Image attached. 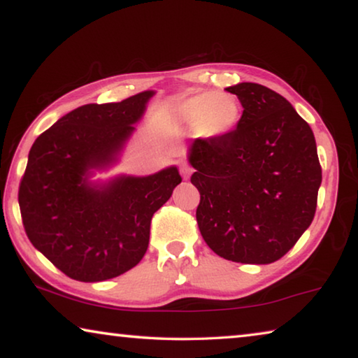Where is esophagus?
I'll list each match as a JSON object with an SVG mask.
<instances>
[{
    "mask_svg": "<svg viewBox=\"0 0 358 358\" xmlns=\"http://www.w3.org/2000/svg\"><path fill=\"white\" fill-rule=\"evenodd\" d=\"M180 171H181V175H183V178L187 180L192 173V167L189 164H186V162H183V164H181V167H180Z\"/></svg>",
    "mask_w": 358,
    "mask_h": 358,
    "instance_id": "esophagus-1",
    "label": "esophagus"
}]
</instances>
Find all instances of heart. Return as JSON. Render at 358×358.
I'll list each match as a JSON object with an SVG mask.
<instances>
[{
	"mask_svg": "<svg viewBox=\"0 0 358 358\" xmlns=\"http://www.w3.org/2000/svg\"><path fill=\"white\" fill-rule=\"evenodd\" d=\"M241 104L237 96L203 92L189 96L172 107V123L181 129L197 131L207 138H220L237 128Z\"/></svg>",
	"mask_w": 358,
	"mask_h": 358,
	"instance_id": "heart-1",
	"label": "heart"
}]
</instances>
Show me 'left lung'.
I'll list each match as a JSON object with an SVG mask.
<instances>
[{
    "label": "left lung",
    "instance_id": "obj_1",
    "mask_svg": "<svg viewBox=\"0 0 358 358\" xmlns=\"http://www.w3.org/2000/svg\"><path fill=\"white\" fill-rule=\"evenodd\" d=\"M243 115L230 134L197 138L187 161L201 192L196 217L217 256L241 264L281 259L310 227L322 181L316 138L292 104L243 82L226 88Z\"/></svg>",
    "mask_w": 358,
    "mask_h": 358
}]
</instances>
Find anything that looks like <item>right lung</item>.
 <instances>
[{"instance_id": "add662e5", "label": "right lung", "mask_w": 358, "mask_h": 358, "mask_svg": "<svg viewBox=\"0 0 358 358\" xmlns=\"http://www.w3.org/2000/svg\"><path fill=\"white\" fill-rule=\"evenodd\" d=\"M155 93L77 107L29 150L19 189L23 226L36 250L72 280L106 281L141 262L151 217L181 183L177 166L93 180L118 164Z\"/></svg>"}]
</instances>
